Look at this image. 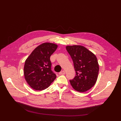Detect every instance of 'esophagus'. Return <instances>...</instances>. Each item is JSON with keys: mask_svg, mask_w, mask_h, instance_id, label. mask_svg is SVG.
I'll list each match as a JSON object with an SVG mask.
<instances>
[{"mask_svg": "<svg viewBox=\"0 0 121 121\" xmlns=\"http://www.w3.org/2000/svg\"><path fill=\"white\" fill-rule=\"evenodd\" d=\"M59 75H64V74H65V71L63 70L62 71H61L60 72H59Z\"/></svg>", "mask_w": 121, "mask_h": 121, "instance_id": "obj_1", "label": "esophagus"}]
</instances>
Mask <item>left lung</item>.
Segmentation results:
<instances>
[{
  "label": "left lung",
  "instance_id": "left-lung-1",
  "mask_svg": "<svg viewBox=\"0 0 121 121\" xmlns=\"http://www.w3.org/2000/svg\"><path fill=\"white\" fill-rule=\"evenodd\" d=\"M66 50L74 63L75 76L70 82L73 88L85 92L93 87L97 81L99 65L94 53L82 46H68Z\"/></svg>",
  "mask_w": 121,
  "mask_h": 121
}]
</instances>
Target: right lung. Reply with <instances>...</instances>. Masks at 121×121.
<instances>
[{"label":"right lung","mask_w":121,"mask_h":121,"mask_svg":"<svg viewBox=\"0 0 121 121\" xmlns=\"http://www.w3.org/2000/svg\"><path fill=\"white\" fill-rule=\"evenodd\" d=\"M52 43H43L33 51L25 62V80L34 89L42 91L50 86L56 78L51 70V55L57 48Z\"/></svg>","instance_id":"obj_1"}]
</instances>
